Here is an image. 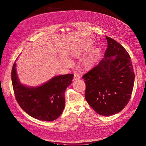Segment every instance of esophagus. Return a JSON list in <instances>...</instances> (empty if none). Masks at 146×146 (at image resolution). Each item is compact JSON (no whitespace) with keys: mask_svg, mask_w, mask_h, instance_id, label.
Segmentation results:
<instances>
[{"mask_svg":"<svg viewBox=\"0 0 146 146\" xmlns=\"http://www.w3.org/2000/svg\"><path fill=\"white\" fill-rule=\"evenodd\" d=\"M80 79V76L77 74H74V78L73 80V81H77L78 80Z\"/></svg>","mask_w":146,"mask_h":146,"instance_id":"1","label":"esophagus"}]
</instances>
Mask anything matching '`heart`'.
Listing matches in <instances>:
<instances>
[{"label": "heart", "mask_w": 146, "mask_h": 146, "mask_svg": "<svg viewBox=\"0 0 146 146\" xmlns=\"http://www.w3.org/2000/svg\"><path fill=\"white\" fill-rule=\"evenodd\" d=\"M87 47L86 46L84 47H78L76 49L74 50L71 54V55L73 58H80L84 51L85 50H86ZM99 51V49L96 48V50H95L93 52H92L91 54H90L88 56H86L85 58H84L82 61V66L84 67V68L85 70H91V69L93 68V67L94 66L95 62H96V56H97V54L98 53ZM63 64L66 66H70L72 65V62L70 60H64L62 61Z\"/></svg>", "instance_id": "heart-1"}]
</instances>
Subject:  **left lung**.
<instances>
[{"label": "left lung", "instance_id": "obj_1", "mask_svg": "<svg viewBox=\"0 0 146 146\" xmlns=\"http://www.w3.org/2000/svg\"><path fill=\"white\" fill-rule=\"evenodd\" d=\"M108 48L99 64L83 76L85 99L99 115L111 116L127 104L135 74L131 58L123 46L106 36Z\"/></svg>", "mask_w": 146, "mask_h": 146}]
</instances>
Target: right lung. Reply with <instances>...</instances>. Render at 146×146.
I'll list each match as a JSON object with an SVG mask.
<instances>
[{"label":"right lung","mask_w":146,"mask_h":146,"mask_svg":"<svg viewBox=\"0 0 146 146\" xmlns=\"http://www.w3.org/2000/svg\"><path fill=\"white\" fill-rule=\"evenodd\" d=\"M73 76H55L39 86L31 87L20 82L16 62L11 73L15 95L21 108L30 116L45 121H54L61 115L65 107V91L72 84Z\"/></svg>","instance_id":"1"}]
</instances>
